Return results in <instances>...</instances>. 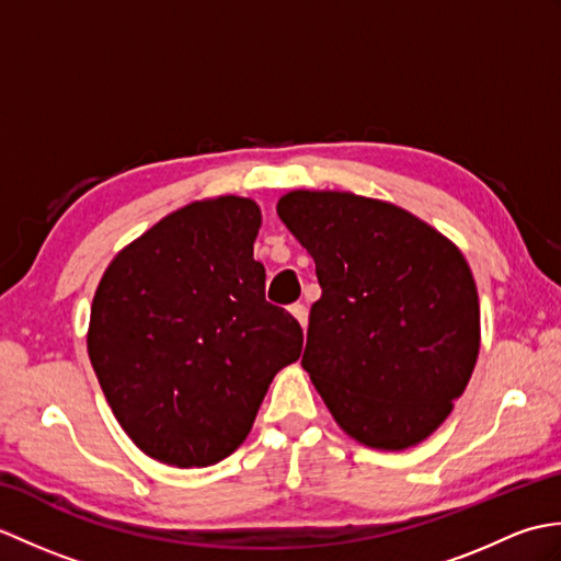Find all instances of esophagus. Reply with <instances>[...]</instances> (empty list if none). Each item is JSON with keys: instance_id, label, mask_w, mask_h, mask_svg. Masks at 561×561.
Segmentation results:
<instances>
[{"instance_id": "obj_1", "label": "esophagus", "mask_w": 561, "mask_h": 561, "mask_svg": "<svg viewBox=\"0 0 561 561\" xmlns=\"http://www.w3.org/2000/svg\"><path fill=\"white\" fill-rule=\"evenodd\" d=\"M291 311V316L299 320V325L306 330V325H308V311H306V306H301V304H296V306H291L289 308Z\"/></svg>"}]
</instances>
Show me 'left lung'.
<instances>
[{
  "instance_id": "1",
  "label": "left lung",
  "mask_w": 561,
  "mask_h": 561,
  "mask_svg": "<svg viewBox=\"0 0 561 561\" xmlns=\"http://www.w3.org/2000/svg\"><path fill=\"white\" fill-rule=\"evenodd\" d=\"M277 214L313 257L323 289L301 366L330 414L368 448L422 444L478 364L480 299L468 260L383 199L291 190Z\"/></svg>"
}]
</instances>
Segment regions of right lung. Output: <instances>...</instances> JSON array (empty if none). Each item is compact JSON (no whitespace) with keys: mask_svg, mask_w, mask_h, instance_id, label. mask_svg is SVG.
Instances as JSON below:
<instances>
[{"mask_svg":"<svg viewBox=\"0 0 561 561\" xmlns=\"http://www.w3.org/2000/svg\"><path fill=\"white\" fill-rule=\"evenodd\" d=\"M253 199L190 202L117 253L93 294L89 359L149 458L207 468L243 444L304 330L265 301Z\"/></svg>","mask_w":561,"mask_h":561,"instance_id":"right-lung-1","label":"right lung"}]
</instances>
